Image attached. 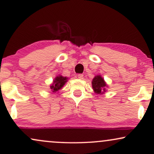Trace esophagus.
Returning a JSON list of instances; mask_svg holds the SVG:
<instances>
[{
  "label": "esophagus",
  "instance_id": "esophagus-1",
  "mask_svg": "<svg viewBox=\"0 0 154 154\" xmlns=\"http://www.w3.org/2000/svg\"><path fill=\"white\" fill-rule=\"evenodd\" d=\"M78 78L80 79H83V75H82V74H79V75H78Z\"/></svg>",
  "mask_w": 154,
  "mask_h": 154
}]
</instances>
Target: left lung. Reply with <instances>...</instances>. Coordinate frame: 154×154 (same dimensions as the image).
Listing matches in <instances>:
<instances>
[{
	"label": "left lung",
	"mask_w": 154,
	"mask_h": 154,
	"mask_svg": "<svg viewBox=\"0 0 154 154\" xmlns=\"http://www.w3.org/2000/svg\"><path fill=\"white\" fill-rule=\"evenodd\" d=\"M92 87L97 94H103L106 91L108 85L104 79L100 75H95L92 81Z\"/></svg>",
	"instance_id": "obj_1"
}]
</instances>
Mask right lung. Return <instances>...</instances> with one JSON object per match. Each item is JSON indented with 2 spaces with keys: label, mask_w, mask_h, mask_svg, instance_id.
I'll list each match as a JSON object with an SVG mask.
<instances>
[{
  "label": "right lung",
  "mask_w": 154,
  "mask_h": 154,
  "mask_svg": "<svg viewBox=\"0 0 154 154\" xmlns=\"http://www.w3.org/2000/svg\"><path fill=\"white\" fill-rule=\"evenodd\" d=\"M68 81V77L59 75L55 77L53 83L50 85V89L53 93H58Z\"/></svg>",
  "instance_id": "right-lung-1"
}]
</instances>
